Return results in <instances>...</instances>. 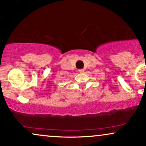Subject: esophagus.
I'll return each instance as SVG.
<instances>
[{
    "label": "esophagus",
    "instance_id": "1",
    "mask_svg": "<svg viewBox=\"0 0 146 146\" xmlns=\"http://www.w3.org/2000/svg\"><path fill=\"white\" fill-rule=\"evenodd\" d=\"M84 71H85V70H84V69H80V70H79V73H84Z\"/></svg>",
    "mask_w": 146,
    "mask_h": 146
}]
</instances>
